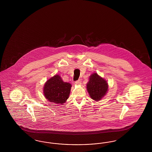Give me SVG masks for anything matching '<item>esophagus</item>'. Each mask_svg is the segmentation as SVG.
<instances>
[{"label": "esophagus", "mask_w": 152, "mask_h": 152, "mask_svg": "<svg viewBox=\"0 0 152 152\" xmlns=\"http://www.w3.org/2000/svg\"><path fill=\"white\" fill-rule=\"evenodd\" d=\"M75 85H78V86L81 85V81L80 80H78L76 81L75 82Z\"/></svg>", "instance_id": "34e87169"}]
</instances>
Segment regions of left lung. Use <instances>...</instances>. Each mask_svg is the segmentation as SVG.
<instances>
[{
	"instance_id": "obj_1",
	"label": "left lung",
	"mask_w": 152,
	"mask_h": 152,
	"mask_svg": "<svg viewBox=\"0 0 152 152\" xmlns=\"http://www.w3.org/2000/svg\"><path fill=\"white\" fill-rule=\"evenodd\" d=\"M87 89L90 97L96 101H100L106 94L108 89L107 81L97 73L92 74L87 84Z\"/></svg>"
}]
</instances>
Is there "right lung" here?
I'll return each instance as SVG.
<instances>
[{"mask_svg": "<svg viewBox=\"0 0 152 152\" xmlns=\"http://www.w3.org/2000/svg\"><path fill=\"white\" fill-rule=\"evenodd\" d=\"M71 87L70 83L64 82L59 75H56L45 83L44 95L51 102L62 104L68 99Z\"/></svg>", "mask_w": 152, "mask_h": 152, "instance_id": "add662e5", "label": "right lung"}]
</instances>
